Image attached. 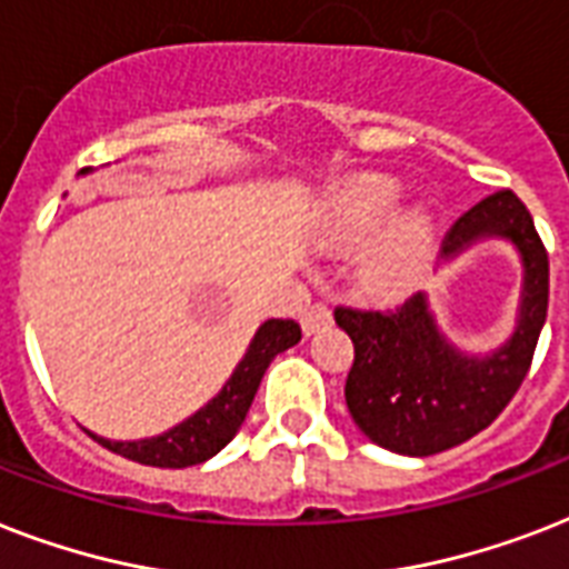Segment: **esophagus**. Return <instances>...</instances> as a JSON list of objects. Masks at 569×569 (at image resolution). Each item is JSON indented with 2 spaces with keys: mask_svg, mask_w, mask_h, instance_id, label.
Listing matches in <instances>:
<instances>
[{
  "mask_svg": "<svg viewBox=\"0 0 569 569\" xmlns=\"http://www.w3.org/2000/svg\"><path fill=\"white\" fill-rule=\"evenodd\" d=\"M330 321H333V312H330L328 303H312V307H307V312L301 316V328L303 333L310 337L316 330L328 328Z\"/></svg>",
  "mask_w": 569,
  "mask_h": 569,
  "instance_id": "1",
  "label": "esophagus"
}]
</instances>
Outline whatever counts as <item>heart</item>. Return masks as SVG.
Returning <instances> with one entry per match:
<instances>
[{"label":"heart","mask_w":569,"mask_h":569,"mask_svg":"<svg viewBox=\"0 0 569 569\" xmlns=\"http://www.w3.org/2000/svg\"><path fill=\"white\" fill-rule=\"evenodd\" d=\"M401 189L392 180L369 177L357 186L330 218L328 239L357 248L372 238L357 259V286L375 298H396L422 277L433 248L431 218L422 209L396 212Z\"/></svg>","instance_id":"b5f03b06"}]
</instances>
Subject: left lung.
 Here are the masks:
<instances>
[{
	"label": "left lung",
	"mask_w": 569,
	"mask_h": 569,
	"mask_svg": "<svg viewBox=\"0 0 569 569\" xmlns=\"http://www.w3.org/2000/svg\"><path fill=\"white\" fill-rule=\"evenodd\" d=\"M478 239H508L522 259L520 319L493 355H463L451 346L422 292L392 310H333L355 342L346 405L380 449L428 458L460 446L502 413L529 375L547 321V248L513 191H496L460 214L442 239V259H455Z\"/></svg>",
	"instance_id": "obj_1"
}]
</instances>
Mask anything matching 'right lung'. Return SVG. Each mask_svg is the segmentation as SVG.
I'll list each match as a JSON object with an SVG mask.
<instances>
[{"mask_svg": "<svg viewBox=\"0 0 569 569\" xmlns=\"http://www.w3.org/2000/svg\"><path fill=\"white\" fill-rule=\"evenodd\" d=\"M298 342H301V325L298 321L268 319L266 325H259V330L250 339L248 355L241 357V363L236 366V372L223 383L221 392L209 405L200 407L194 416H189L186 422L173 425L171 431L159 433V437H147V440L114 442L106 440V437H97V433H91V437L109 451H114V455H123V458L144 463V467L186 469L194 467V463H203L239 433L268 363L280 351L298 346Z\"/></svg>", "mask_w": 569, "mask_h": 569, "instance_id": "right-lung-1", "label": "right lung"}]
</instances>
